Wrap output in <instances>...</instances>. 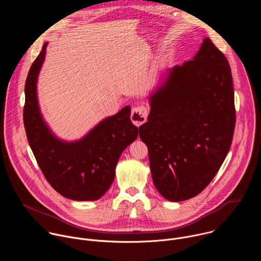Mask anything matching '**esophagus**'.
Wrapping results in <instances>:
<instances>
[{"instance_id":"obj_1","label":"esophagus","mask_w":261,"mask_h":261,"mask_svg":"<svg viewBox=\"0 0 261 261\" xmlns=\"http://www.w3.org/2000/svg\"><path fill=\"white\" fill-rule=\"evenodd\" d=\"M147 119V109L144 106H137L132 109L131 121L134 125L140 126L146 122Z\"/></svg>"}]
</instances>
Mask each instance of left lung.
I'll return each mask as SVG.
<instances>
[{
    "mask_svg": "<svg viewBox=\"0 0 261 261\" xmlns=\"http://www.w3.org/2000/svg\"><path fill=\"white\" fill-rule=\"evenodd\" d=\"M150 103L139 136L155 187L167 200L190 199L217 174L232 142L234 92L226 57L205 38L193 60L170 70Z\"/></svg>",
    "mask_w": 261,
    "mask_h": 261,
    "instance_id": "obj_1",
    "label": "left lung"
}]
</instances>
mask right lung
<instances>
[{
	"label": "right lung",
	"instance_id": "obj_1",
	"mask_svg": "<svg viewBox=\"0 0 261 261\" xmlns=\"http://www.w3.org/2000/svg\"><path fill=\"white\" fill-rule=\"evenodd\" d=\"M32 64L24 86L23 124L29 144L46 180L66 198L86 201L101 198L113 184L116 166L125 148L136 139L138 128L130 120V106L100 122L75 142L56 138L42 120L37 102L36 83L45 57Z\"/></svg>",
	"mask_w": 261,
	"mask_h": 261
}]
</instances>
